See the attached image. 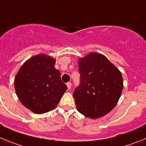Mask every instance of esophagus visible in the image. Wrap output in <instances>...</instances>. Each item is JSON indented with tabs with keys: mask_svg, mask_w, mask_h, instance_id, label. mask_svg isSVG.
Listing matches in <instances>:
<instances>
[{
	"mask_svg": "<svg viewBox=\"0 0 146 146\" xmlns=\"http://www.w3.org/2000/svg\"><path fill=\"white\" fill-rule=\"evenodd\" d=\"M71 85H72V84L70 82H68V83H67V86H68V89H70V88H71Z\"/></svg>",
	"mask_w": 146,
	"mask_h": 146,
	"instance_id": "1",
	"label": "esophagus"
}]
</instances>
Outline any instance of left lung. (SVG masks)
Here are the masks:
<instances>
[{
  "mask_svg": "<svg viewBox=\"0 0 146 146\" xmlns=\"http://www.w3.org/2000/svg\"><path fill=\"white\" fill-rule=\"evenodd\" d=\"M81 84L73 98L78 112L98 119L112 111L123 90L120 70L102 54L91 52L78 59Z\"/></svg>",
  "mask_w": 146,
  "mask_h": 146,
  "instance_id": "1",
  "label": "left lung"
}]
</instances>
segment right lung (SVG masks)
Listing matches in <instances>:
<instances>
[{
  "label": "right lung",
  "instance_id": "1",
  "mask_svg": "<svg viewBox=\"0 0 146 146\" xmlns=\"http://www.w3.org/2000/svg\"><path fill=\"white\" fill-rule=\"evenodd\" d=\"M55 62L45 54L35 55L25 62L15 76L16 94L22 105L35 113L55 108L68 88L54 68Z\"/></svg>",
  "mask_w": 146,
  "mask_h": 146
}]
</instances>
